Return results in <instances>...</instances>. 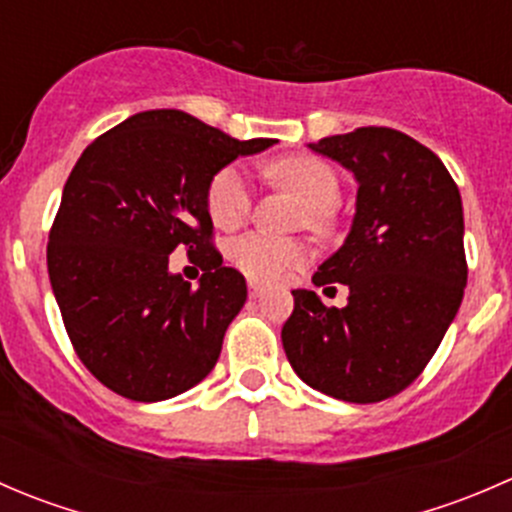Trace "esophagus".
Here are the masks:
<instances>
[{
    "instance_id": "obj_1",
    "label": "esophagus",
    "mask_w": 512,
    "mask_h": 512,
    "mask_svg": "<svg viewBox=\"0 0 512 512\" xmlns=\"http://www.w3.org/2000/svg\"><path fill=\"white\" fill-rule=\"evenodd\" d=\"M262 294H265V287L257 285V282H250V297L252 299H260Z\"/></svg>"
}]
</instances>
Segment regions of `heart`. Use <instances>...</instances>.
<instances>
[{
	"label": "heart",
	"instance_id": "1",
	"mask_svg": "<svg viewBox=\"0 0 512 512\" xmlns=\"http://www.w3.org/2000/svg\"><path fill=\"white\" fill-rule=\"evenodd\" d=\"M270 175L287 190H292L309 208L307 223L314 230H327V210L339 200V180L324 160L314 156H287L270 165ZM252 195L245 170L227 165L210 180L208 210L210 218L223 230L245 223ZM230 260L252 282H277L289 270L307 262V247L299 240L250 232L232 242Z\"/></svg>",
	"mask_w": 512,
	"mask_h": 512
}]
</instances>
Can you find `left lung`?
<instances>
[{
  "label": "left lung",
  "mask_w": 512,
  "mask_h": 512,
  "mask_svg": "<svg viewBox=\"0 0 512 512\" xmlns=\"http://www.w3.org/2000/svg\"><path fill=\"white\" fill-rule=\"evenodd\" d=\"M356 180L344 245L312 282L349 287L347 307L294 289L282 347L299 379L349 404L404 391L451 327L468 267L463 203L441 158L394 128H356L309 143Z\"/></svg>",
  "instance_id": "8db88e82"
}]
</instances>
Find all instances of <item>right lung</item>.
Returning <instances> with one entry per match:
<instances>
[{"label": "right lung", "mask_w": 512, "mask_h": 512, "mask_svg": "<svg viewBox=\"0 0 512 512\" xmlns=\"http://www.w3.org/2000/svg\"><path fill=\"white\" fill-rule=\"evenodd\" d=\"M272 143L158 108L118 123L76 160L46 265L71 344L103 386L151 404L213 371L247 285L210 242V180ZM175 246L199 255L198 288L167 270Z\"/></svg>", "instance_id": "right-lung-1"}]
</instances>
